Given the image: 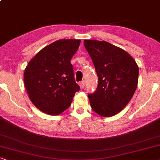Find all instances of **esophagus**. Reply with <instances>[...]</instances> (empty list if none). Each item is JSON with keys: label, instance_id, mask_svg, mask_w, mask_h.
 <instances>
[{"label": "esophagus", "instance_id": "obj_1", "mask_svg": "<svg viewBox=\"0 0 160 160\" xmlns=\"http://www.w3.org/2000/svg\"><path fill=\"white\" fill-rule=\"evenodd\" d=\"M85 81H82V82H80L79 83L80 88L81 89H82L83 88L85 87Z\"/></svg>", "mask_w": 160, "mask_h": 160}]
</instances>
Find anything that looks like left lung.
<instances>
[{
	"label": "left lung",
	"mask_w": 160,
	"mask_h": 160,
	"mask_svg": "<svg viewBox=\"0 0 160 160\" xmlns=\"http://www.w3.org/2000/svg\"><path fill=\"white\" fill-rule=\"evenodd\" d=\"M84 46L98 78L96 91L88 95L92 109L103 118L115 115L127 106L136 91L138 64L129 53L108 42L85 40Z\"/></svg>",
	"instance_id": "obj_1"
}]
</instances>
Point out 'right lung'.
I'll return each instance as SVG.
<instances>
[{"mask_svg":"<svg viewBox=\"0 0 160 160\" xmlns=\"http://www.w3.org/2000/svg\"><path fill=\"white\" fill-rule=\"evenodd\" d=\"M80 44V40H58L44 47L27 65L24 86L31 102L44 113H62L80 90L70 62Z\"/></svg>","mask_w":160,"mask_h":160,"instance_id":"right-lung-1","label":"right lung"}]
</instances>
